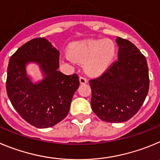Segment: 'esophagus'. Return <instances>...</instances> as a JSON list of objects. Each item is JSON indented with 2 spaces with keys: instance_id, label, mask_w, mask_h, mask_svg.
<instances>
[{
  "instance_id": "esophagus-1",
  "label": "esophagus",
  "mask_w": 160,
  "mask_h": 160,
  "mask_svg": "<svg viewBox=\"0 0 160 160\" xmlns=\"http://www.w3.org/2000/svg\"><path fill=\"white\" fill-rule=\"evenodd\" d=\"M80 83H86L88 82V80L86 77H80Z\"/></svg>"
}]
</instances>
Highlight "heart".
I'll return each mask as SVG.
<instances>
[{
    "instance_id": "1",
    "label": "heart",
    "mask_w": 160,
    "mask_h": 160,
    "mask_svg": "<svg viewBox=\"0 0 160 160\" xmlns=\"http://www.w3.org/2000/svg\"><path fill=\"white\" fill-rule=\"evenodd\" d=\"M116 54V45L108 39L87 40L72 44L68 59L76 62L85 61L84 68L89 73H97L107 67Z\"/></svg>"
}]
</instances>
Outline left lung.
<instances>
[{
	"label": "left lung",
	"instance_id": "8db88e82",
	"mask_svg": "<svg viewBox=\"0 0 160 160\" xmlns=\"http://www.w3.org/2000/svg\"><path fill=\"white\" fill-rule=\"evenodd\" d=\"M116 42L118 60L89 80L92 111L109 123H122L133 117L146 99L150 83L144 56L126 39L118 37Z\"/></svg>",
	"mask_w": 160,
	"mask_h": 160
}]
</instances>
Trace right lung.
<instances>
[{"instance_id": "right-lung-1", "label": "right lung", "mask_w": 160, "mask_h": 160, "mask_svg": "<svg viewBox=\"0 0 160 160\" xmlns=\"http://www.w3.org/2000/svg\"><path fill=\"white\" fill-rule=\"evenodd\" d=\"M60 52L44 38H36L20 47L10 57L6 91L10 102L20 116L37 128H50L67 116L75 92L80 86L77 73L58 71ZM40 64L46 75L33 85L25 72L28 62Z\"/></svg>"}]
</instances>
